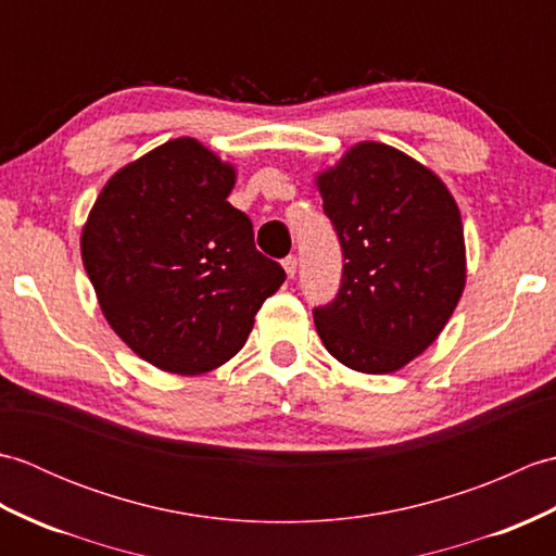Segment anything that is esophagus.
I'll list each match as a JSON object with an SVG mask.
<instances>
[{"label": "esophagus", "mask_w": 556, "mask_h": 556, "mask_svg": "<svg viewBox=\"0 0 556 556\" xmlns=\"http://www.w3.org/2000/svg\"><path fill=\"white\" fill-rule=\"evenodd\" d=\"M281 265H285V271H287V277H289V279L296 277V267H299V260H296V255H289V257H285V263H281Z\"/></svg>", "instance_id": "1"}]
</instances>
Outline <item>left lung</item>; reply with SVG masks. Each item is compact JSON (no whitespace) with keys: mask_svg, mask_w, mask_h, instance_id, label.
<instances>
[{"mask_svg":"<svg viewBox=\"0 0 556 556\" xmlns=\"http://www.w3.org/2000/svg\"><path fill=\"white\" fill-rule=\"evenodd\" d=\"M315 186L344 251L337 299L313 313L317 334L351 370L396 372L440 337L464 293L456 200L432 169L375 140L349 148Z\"/></svg>","mask_w":556,"mask_h":556,"instance_id":"left-lung-1","label":"left lung"}]
</instances>
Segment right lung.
I'll list each match as a JSON object with an SVG mask.
<instances>
[{"label": "right lung", "mask_w": 556, "mask_h": 556, "mask_svg": "<svg viewBox=\"0 0 556 556\" xmlns=\"http://www.w3.org/2000/svg\"><path fill=\"white\" fill-rule=\"evenodd\" d=\"M233 184L231 162L174 138L116 172L83 224V265L104 320L164 372L193 377L231 361L285 285L227 200Z\"/></svg>", "instance_id": "1"}]
</instances>
